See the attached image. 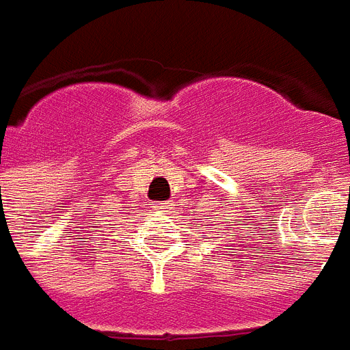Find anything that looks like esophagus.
Segmentation results:
<instances>
[{"label": "esophagus", "instance_id": "1", "mask_svg": "<svg viewBox=\"0 0 350 350\" xmlns=\"http://www.w3.org/2000/svg\"><path fill=\"white\" fill-rule=\"evenodd\" d=\"M173 205L170 201H157V203H152V211H158V213L167 214L172 213Z\"/></svg>", "mask_w": 350, "mask_h": 350}]
</instances>
